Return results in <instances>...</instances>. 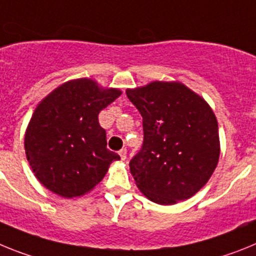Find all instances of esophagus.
<instances>
[{"label":"esophagus","mask_w":256,"mask_h":256,"mask_svg":"<svg viewBox=\"0 0 256 256\" xmlns=\"http://www.w3.org/2000/svg\"><path fill=\"white\" fill-rule=\"evenodd\" d=\"M120 157H121V160L122 161H125L126 160V157H128V150H125V148H124V150H120Z\"/></svg>","instance_id":"esophagus-1"}]
</instances>
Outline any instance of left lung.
<instances>
[{"mask_svg": "<svg viewBox=\"0 0 256 256\" xmlns=\"http://www.w3.org/2000/svg\"><path fill=\"white\" fill-rule=\"evenodd\" d=\"M143 117L142 150L130 161L138 188L150 201L174 205L208 183L220 154L214 112L180 82L128 88Z\"/></svg>", "mask_w": 256, "mask_h": 256, "instance_id": "left-lung-1", "label": "left lung"}]
</instances>
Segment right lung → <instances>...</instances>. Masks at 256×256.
Returning <instances> with one entry per match:
<instances>
[{"label":"right lung","instance_id":"add662e5","mask_svg":"<svg viewBox=\"0 0 256 256\" xmlns=\"http://www.w3.org/2000/svg\"><path fill=\"white\" fill-rule=\"evenodd\" d=\"M121 95L90 78L68 81L37 106L24 136L26 160L48 190L66 198L86 194L100 183L117 153L106 148L98 116Z\"/></svg>","mask_w":256,"mask_h":256}]
</instances>
